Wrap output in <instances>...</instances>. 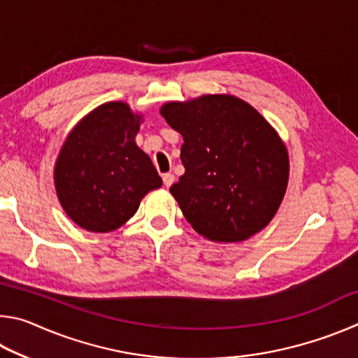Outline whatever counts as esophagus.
I'll use <instances>...</instances> for the list:
<instances>
[{"instance_id": "34e87169", "label": "esophagus", "mask_w": 358, "mask_h": 358, "mask_svg": "<svg viewBox=\"0 0 358 358\" xmlns=\"http://www.w3.org/2000/svg\"><path fill=\"white\" fill-rule=\"evenodd\" d=\"M162 181H164V186H166V187L172 186V183L175 181L173 173H164V175H162Z\"/></svg>"}]
</instances>
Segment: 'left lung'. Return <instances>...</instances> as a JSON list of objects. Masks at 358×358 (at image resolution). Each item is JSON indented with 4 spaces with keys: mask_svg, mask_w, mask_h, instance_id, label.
I'll list each match as a JSON object with an SVG mask.
<instances>
[{
    "mask_svg": "<svg viewBox=\"0 0 358 358\" xmlns=\"http://www.w3.org/2000/svg\"><path fill=\"white\" fill-rule=\"evenodd\" d=\"M161 113L185 141V175L171 192L194 230L224 243L262 230L289 178L286 147L262 115L227 94L169 102Z\"/></svg>",
    "mask_w": 358,
    "mask_h": 358,
    "instance_id": "1",
    "label": "left lung"
}]
</instances>
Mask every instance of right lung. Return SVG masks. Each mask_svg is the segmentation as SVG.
I'll return each mask as SVG.
<instances>
[{
  "label": "right lung",
  "mask_w": 358,
  "mask_h": 358,
  "mask_svg": "<svg viewBox=\"0 0 358 358\" xmlns=\"http://www.w3.org/2000/svg\"><path fill=\"white\" fill-rule=\"evenodd\" d=\"M138 120L124 102L87 115L66 141L55 167L58 199L72 221L110 232L136 213L142 197L162 185L153 162L136 145Z\"/></svg>",
  "instance_id": "add662e5"
}]
</instances>
